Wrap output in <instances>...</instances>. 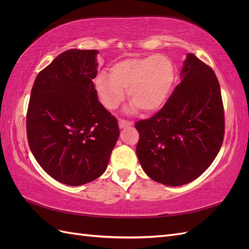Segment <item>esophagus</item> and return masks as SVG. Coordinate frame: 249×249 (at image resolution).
Segmentation results:
<instances>
[{
	"label": "esophagus",
	"instance_id": "obj_1",
	"mask_svg": "<svg viewBox=\"0 0 249 249\" xmlns=\"http://www.w3.org/2000/svg\"><path fill=\"white\" fill-rule=\"evenodd\" d=\"M118 124H119L120 129H124V127L131 126V125H133L134 124H133L132 122H127V120H124V119H119V120H118Z\"/></svg>",
	"mask_w": 249,
	"mask_h": 249
}]
</instances>
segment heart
<instances>
[{
	"mask_svg": "<svg viewBox=\"0 0 249 249\" xmlns=\"http://www.w3.org/2000/svg\"><path fill=\"white\" fill-rule=\"evenodd\" d=\"M175 81V69L162 55L130 58L110 67L109 74L101 73L95 89L105 108L113 110L124 99V90L132 110L153 113L167 100Z\"/></svg>",
	"mask_w": 249,
	"mask_h": 249,
	"instance_id": "obj_1",
	"label": "heart"
}]
</instances>
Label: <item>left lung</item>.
<instances>
[{
    "instance_id": "8db88e82",
    "label": "left lung",
    "mask_w": 249,
    "mask_h": 249,
    "mask_svg": "<svg viewBox=\"0 0 249 249\" xmlns=\"http://www.w3.org/2000/svg\"><path fill=\"white\" fill-rule=\"evenodd\" d=\"M135 127L138 160L150 178L172 187L197 178L219 153L224 136L221 90L213 70L188 54L169 100Z\"/></svg>"
}]
</instances>
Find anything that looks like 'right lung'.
Masks as SVG:
<instances>
[{
	"label": "right lung",
	"instance_id": "add662e5",
	"mask_svg": "<svg viewBox=\"0 0 249 249\" xmlns=\"http://www.w3.org/2000/svg\"><path fill=\"white\" fill-rule=\"evenodd\" d=\"M96 50L63 52L35 79L27 113L29 146L60 183L101 177L119 137L116 118L97 100Z\"/></svg>",
	"mask_w": 249,
	"mask_h": 249
}]
</instances>
